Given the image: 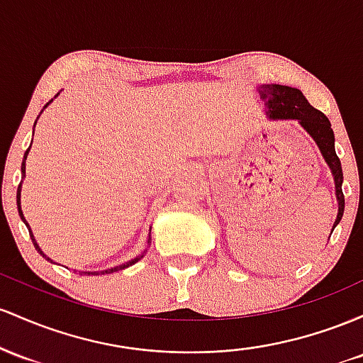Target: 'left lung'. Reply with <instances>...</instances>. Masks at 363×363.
Instances as JSON below:
<instances>
[{"label": "left lung", "mask_w": 363, "mask_h": 363, "mask_svg": "<svg viewBox=\"0 0 363 363\" xmlns=\"http://www.w3.org/2000/svg\"><path fill=\"white\" fill-rule=\"evenodd\" d=\"M260 97L266 101L267 115L272 120H296L302 125L305 132L315 140L317 147L323 154L324 161L328 162L333 177H335L336 201H337V216L333 225V231L340 225L341 218L345 213V195L341 190L343 185V169H341V161L336 156L335 149V132H333L331 123L328 116L311 106L305 96L298 89L288 87V85H260ZM331 231V233H333Z\"/></svg>", "instance_id": "left-lung-1"}]
</instances>
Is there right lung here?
Instances as JSON below:
<instances>
[{
	"label": "right lung",
	"mask_w": 363,
	"mask_h": 363,
	"mask_svg": "<svg viewBox=\"0 0 363 363\" xmlns=\"http://www.w3.org/2000/svg\"><path fill=\"white\" fill-rule=\"evenodd\" d=\"M56 96H58V94H56ZM55 96V97H56ZM51 103V101H50ZM48 103V104H50ZM46 104V106H48ZM46 106H44V108H46ZM34 127H35V123H34ZM28 150H30V147H28L27 150H26V154H23V161H22V174L23 177H26V160H27V154H28ZM20 192H22V183H20L18 185V190H17V206H18V214H20V218H22V221L26 223V226L28 228V233H30V238H32V243H34V247H35V250L39 252L40 255H43L44 259L46 260H50V262H52V260L48 257L46 254H44L43 250H40V247L38 245V242H35V238H34V235H32V231H30V226H28V223L26 221V218H23V213H22V207H20ZM150 242V235H149V240H147V243ZM144 254H145V250L142 252L140 255H137L135 259H132V260H128V262H125V264H120V266H116V267H111V269H106V271H79L80 274H84V276H97V274H109V272H116V271H121V269H125V267H130V266H133V264L135 262H138V260H140L142 257H144Z\"/></svg>",
	"instance_id": "obj_1"
}]
</instances>
